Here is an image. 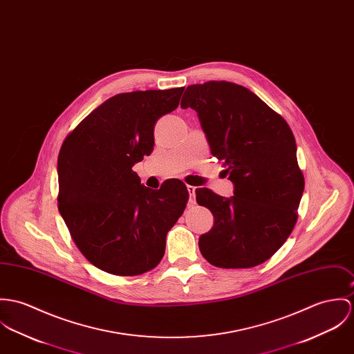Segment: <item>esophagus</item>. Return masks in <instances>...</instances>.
<instances>
[{
	"label": "esophagus",
	"mask_w": 354,
	"mask_h": 354,
	"mask_svg": "<svg viewBox=\"0 0 354 354\" xmlns=\"http://www.w3.org/2000/svg\"><path fill=\"white\" fill-rule=\"evenodd\" d=\"M187 189H188V193H189V204H194L196 203V188L188 185Z\"/></svg>",
	"instance_id": "esophagus-1"
}]
</instances>
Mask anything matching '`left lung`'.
I'll use <instances>...</instances> for the list:
<instances>
[{"instance_id": "left-lung-1", "label": "left lung", "mask_w": 354, "mask_h": 354, "mask_svg": "<svg viewBox=\"0 0 354 354\" xmlns=\"http://www.w3.org/2000/svg\"><path fill=\"white\" fill-rule=\"evenodd\" d=\"M181 108L197 112L214 157L223 162L234 196L196 189L197 204L214 215L198 239L209 263L253 268L272 257L297 221L304 177L288 123L248 88L208 81L187 88Z\"/></svg>"}]
</instances>
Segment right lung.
I'll return each mask as SVG.
<instances>
[{
	"label": "right lung",
	"mask_w": 354,
	"mask_h": 354,
	"mask_svg": "<svg viewBox=\"0 0 354 354\" xmlns=\"http://www.w3.org/2000/svg\"><path fill=\"white\" fill-rule=\"evenodd\" d=\"M184 88L138 91L108 98L64 140L58 156V208L85 258L116 276L154 269L166 234L183 215L189 193L171 178L158 191L132 170L150 156L154 127L174 111Z\"/></svg>",
	"instance_id": "obj_1"
}]
</instances>
